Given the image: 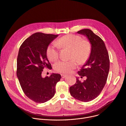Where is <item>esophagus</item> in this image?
I'll return each mask as SVG.
<instances>
[{
	"label": "esophagus",
	"mask_w": 126,
	"mask_h": 126,
	"mask_svg": "<svg viewBox=\"0 0 126 126\" xmlns=\"http://www.w3.org/2000/svg\"><path fill=\"white\" fill-rule=\"evenodd\" d=\"M61 76H62V77L63 78H64L67 75H65V74H61Z\"/></svg>",
	"instance_id": "34e87169"
}]
</instances>
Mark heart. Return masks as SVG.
I'll use <instances>...</instances> for the list:
<instances>
[{
    "label": "heart",
    "mask_w": 126,
    "mask_h": 126,
    "mask_svg": "<svg viewBox=\"0 0 126 126\" xmlns=\"http://www.w3.org/2000/svg\"><path fill=\"white\" fill-rule=\"evenodd\" d=\"M58 47L62 48H70V60H61L54 65V70L61 73H68L80 63H84L89 58L91 52V45L87 40H82V38L76 34L64 35L52 43L47 48V56L51 61H55L59 56Z\"/></svg>",
    "instance_id": "obj_1"
}]
</instances>
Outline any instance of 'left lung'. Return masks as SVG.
Returning <instances> with one entry per match:
<instances>
[{
  "mask_svg": "<svg viewBox=\"0 0 126 126\" xmlns=\"http://www.w3.org/2000/svg\"><path fill=\"white\" fill-rule=\"evenodd\" d=\"M85 35L91 44L89 58L78 74L86 79L81 82L77 77L76 82L70 87V92L75 99L89 102L97 98L104 88L108 77L110 62L104 42L91 29H84L77 32Z\"/></svg>",
  "mask_w": 126,
  "mask_h": 126,
  "instance_id": "1",
  "label": "left lung"
}]
</instances>
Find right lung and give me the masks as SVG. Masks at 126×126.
Listing matches in <instances>:
<instances>
[{
    "instance_id": "obj_1",
    "label": "right lung",
    "mask_w": 126,
    "mask_h": 126,
    "mask_svg": "<svg viewBox=\"0 0 126 126\" xmlns=\"http://www.w3.org/2000/svg\"><path fill=\"white\" fill-rule=\"evenodd\" d=\"M58 35L36 32L22 43L17 57V76L22 90L33 101L43 103L52 98L55 85L61 75L52 73L42 77L44 68L51 69L47 57V48Z\"/></svg>"
}]
</instances>
